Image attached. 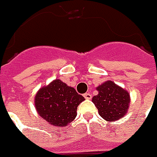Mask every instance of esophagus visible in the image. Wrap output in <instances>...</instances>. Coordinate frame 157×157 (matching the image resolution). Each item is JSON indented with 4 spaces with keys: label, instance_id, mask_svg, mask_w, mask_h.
<instances>
[{
    "label": "esophagus",
    "instance_id": "esophagus-1",
    "mask_svg": "<svg viewBox=\"0 0 157 157\" xmlns=\"http://www.w3.org/2000/svg\"><path fill=\"white\" fill-rule=\"evenodd\" d=\"M84 97H85L86 100H90V99L92 98V94H90V93H86V94H84Z\"/></svg>",
    "mask_w": 157,
    "mask_h": 157
}]
</instances>
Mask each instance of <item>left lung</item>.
Returning a JSON list of instances; mask_svg holds the SVG:
<instances>
[{"instance_id":"left-lung-1","label":"left lung","mask_w":157,"mask_h":157,"mask_svg":"<svg viewBox=\"0 0 157 157\" xmlns=\"http://www.w3.org/2000/svg\"><path fill=\"white\" fill-rule=\"evenodd\" d=\"M97 90L99 94L94 96L93 102L101 117L110 122L125 116L129 106L128 92L110 80L101 84Z\"/></svg>"}]
</instances>
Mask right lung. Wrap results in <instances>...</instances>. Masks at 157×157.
Masks as SVG:
<instances>
[{
    "label": "right lung",
    "instance_id": "add662e5",
    "mask_svg": "<svg viewBox=\"0 0 157 157\" xmlns=\"http://www.w3.org/2000/svg\"><path fill=\"white\" fill-rule=\"evenodd\" d=\"M85 100L73 87L60 79L40 88L35 97V107L41 117L56 127H65L77 116L78 105Z\"/></svg>",
    "mask_w": 157,
    "mask_h": 157
}]
</instances>
